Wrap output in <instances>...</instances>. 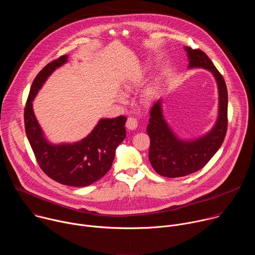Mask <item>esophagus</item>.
Masks as SVG:
<instances>
[{
	"mask_svg": "<svg viewBox=\"0 0 255 255\" xmlns=\"http://www.w3.org/2000/svg\"><path fill=\"white\" fill-rule=\"evenodd\" d=\"M137 126H138V122H137V120H136L135 118L130 117V118L127 119L126 127H127L129 130H135V129L137 128Z\"/></svg>",
	"mask_w": 255,
	"mask_h": 255,
	"instance_id": "esophagus-1",
	"label": "esophagus"
}]
</instances>
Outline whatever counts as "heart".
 Returning a JSON list of instances; mask_svg holds the SVG:
<instances>
[{"mask_svg":"<svg viewBox=\"0 0 255 255\" xmlns=\"http://www.w3.org/2000/svg\"><path fill=\"white\" fill-rule=\"evenodd\" d=\"M136 84H137V82H135V81L132 82V83H128L127 85H125V89H130L132 86H134ZM153 93H154V87L153 86H148L146 89L143 91L142 96H143V98L145 100H148V99H150L152 97ZM120 98H123V97H120Z\"/></svg>","mask_w":255,"mask_h":255,"instance_id":"b5f03b06","label":"heart"}]
</instances>
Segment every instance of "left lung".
<instances>
[{"mask_svg": "<svg viewBox=\"0 0 255 255\" xmlns=\"http://www.w3.org/2000/svg\"><path fill=\"white\" fill-rule=\"evenodd\" d=\"M189 69L204 68L213 75L218 88V116L212 129L194 139L178 137L164 118L162 99L150 110L147 133L150 138L149 161L162 176L179 177L203 168L221 147L227 130L228 94L225 81L205 52L185 46Z\"/></svg>", "mask_w": 255, "mask_h": 255, "instance_id": "obj_1", "label": "left lung"}]
</instances>
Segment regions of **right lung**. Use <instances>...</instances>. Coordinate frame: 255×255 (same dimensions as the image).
<instances>
[{
    "instance_id": "1",
    "label": "right lung",
    "mask_w": 255,
    "mask_h": 255,
    "mask_svg": "<svg viewBox=\"0 0 255 255\" xmlns=\"http://www.w3.org/2000/svg\"><path fill=\"white\" fill-rule=\"evenodd\" d=\"M68 55L48 63L34 79L25 107V131L41 169L53 180L70 187H87L111 168L116 149L126 138L127 118H102L80 141L50 142L33 111V101L52 72L65 64Z\"/></svg>"
}]
</instances>
